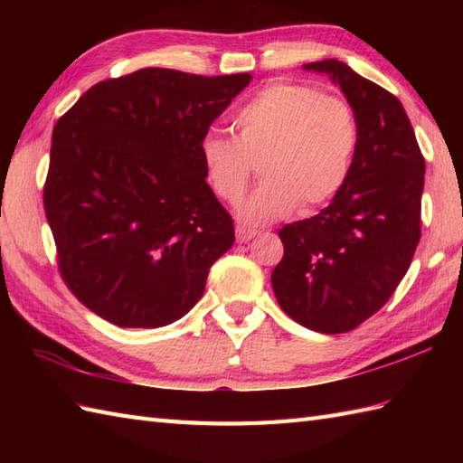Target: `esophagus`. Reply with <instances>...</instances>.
<instances>
[{"instance_id": "34e87169", "label": "esophagus", "mask_w": 463, "mask_h": 463, "mask_svg": "<svg viewBox=\"0 0 463 463\" xmlns=\"http://www.w3.org/2000/svg\"><path fill=\"white\" fill-rule=\"evenodd\" d=\"M257 237V231H250V229H244V226H237V241L239 242H249Z\"/></svg>"}]
</instances>
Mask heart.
<instances>
[{
    "label": "heart",
    "instance_id": "heart-1",
    "mask_svg": "<svg viewBox=\"0 0 463 463\" xmlns=\"http://www.w3.org/2000/svg\"><path fill=\"white\" fill-rule=\"evenodd\" d=\"M234 137L206 133L199 145L204 181L216 199L237 204L254 166L260 184L239 206V221L267 226L328 203L346 183L358 145L350 103L310 85L277 81L241 107Z\"/></svg>",
    "mask_w": 463,
    "mask_h": 463
}]
</instances>
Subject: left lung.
Returning a JSON list of instances; mask_svg holds the SVG:
<instances>
[{
    "instance_id": "1",
    "label": "left lung",
    "mask_w": 463,
    "mask_h": 463,
    "mask_svg": "<svg viewBox=\"0 0 463 463\" xmlns=\"http://www.w3.org/2000/svg\"><path fill=\"white\" fill-rule=\"evenodd\" d=\"M304 69L330 75L346 95L358 145L326 209L279 231L284 257L272 288L304 328L342 334L373 317L410 269L421 237L426 161L398 97L338 59Z\"/></svg>"
}]
</instances>
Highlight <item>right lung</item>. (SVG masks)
Masks as SVG:
<instances>
[{
	"instance_id": "1",
	"label": "right lung",
	"mask_w": 463,
	"mask_h": 463,
	"mask_svg": "<svg viewBox=\"0 0 463 463\" xmlns=\"http://www.w3.org/2000/svg\"><path fill=\"white\" fill-rule=\"evenodd\" d=\"M250 73L146 67L85 91L53 127L43 206L67 288L121 328L183 318L234 222L199 145Z\"/></svg>"
}]
</instances>
